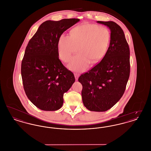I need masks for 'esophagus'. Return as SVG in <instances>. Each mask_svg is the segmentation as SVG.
I'll use <instances>...</instances> for the list:
<instances>
[{"label": "esophagus", "instance_id": "34e87169", "mask_svg": "<svg viewBox=\"0 0 151 151\" xmlns=\"http://www.w3.org/2000/svg\"><path fill=\"white\" fill-rule=\"evenodd\" d=\"M74 75H75V79H76V80H78V79L79 78V76H80V74L78 73H74Z\"/></svg>", "mask_w": 151, "mask_h": 151}]
</instances>
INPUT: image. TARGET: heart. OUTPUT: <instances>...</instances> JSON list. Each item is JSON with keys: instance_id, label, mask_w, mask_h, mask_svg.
Returning a JSON list of instances; mask_svg holds the SVG:
<instances>
[{"instance_id": "1", "label": "heart", "mask_w": 151, "mask_h": 151, "mask_svg": "<svg viewBox=\"0 0 151 151\" xmlns=\"http://www.w3.org/2000/svg\"><path fill=\"white\" fill-rule=\"evenodd\" d=\"M110 42V33L107 28L96 24L84 23L73 28L70 36L62 35L58 42L59 57L68 62L73 54L68 67L73 71H83L91 62L96 63L105 56Z\"/></svg>"}]
</instances>
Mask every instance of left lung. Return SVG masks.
<instances>
[{
    "instance_id": "left-lung-1",
    "label": "left lung",
    "mask_w": 151,
    "mask_h": 151,
    "mask_svg": "<svg viewBox=\"0 0 151 151\" xmlns=\"http://www.w3.org/2000/svg\"><path fill=\"white\" fill-rule=\"evenodd\" d=\"M110 30L108 50L100 63L81 74L82 100L90 111H105L124 93L130 72L129 48L124 32L115 22H100Z\"/></svg>"
}]
</instances>
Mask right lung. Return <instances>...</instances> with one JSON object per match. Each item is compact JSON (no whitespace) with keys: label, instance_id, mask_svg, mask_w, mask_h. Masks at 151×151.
Returning a JSON list of instances; mask_svg holds the SVG:
<instances>
[{"label":"right lung","instance_id":"1","mask_svg":"<svg viewBox=\"0 0 151 151\" xmlns=\"http://www.w3.org/2000/svg\"><path fill=\"white\" fill-rule=\"evenodd\" d=\"M79 19L47 20L29 40L22 62V80L26 95L36 107L55 111L63 104V94L75 82L73 73L59 59L58 42Z\"/></svg>","mask_w":151,"mask_h":151}]
</instances>
